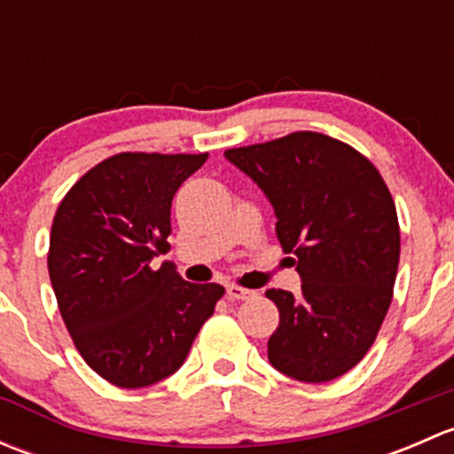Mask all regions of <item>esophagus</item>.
Masks as SVG:
<instances>
[{
  "label": "esophagus",
  "instance_id": "obj_1",
  "mask_svg": "<svg viewBox=\"0 0 454 454\" xmlns=\"http://www.w3.org/2000/svg\"><path fill=\"white\" fill-rule=\"evenodd\" d=\"M226 292H228V299H235V301H244V299H250V296H254L253 290H248V287L235 286V283L226 286Z\"/></svg>",
  "mask_w": 454,
  "mask_h": 454
}]
</instances>
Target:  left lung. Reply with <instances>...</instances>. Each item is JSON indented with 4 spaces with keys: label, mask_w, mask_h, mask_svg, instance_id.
<instances>
[{
    "label": "left lung",
    "mask_w": 454,
    "mask_h": 454,
    "mask_svg": "<svg viewBox=\"0 0 454 454\" xmlns=\"http://www.w3.org/2000/svg\"><path fill=\"white\" fill-rule=\"evenodd\" d=\"M223 155L268 195L303 278L299 296L265 292L278 308L268 360L301 382L340 378L367 356L393 301L400 223L387 182L354 146L316 131Z\"/></svg>",
    "instance_id": "left-lung-1"
}]
</instances>
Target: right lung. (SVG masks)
<instances>
[{
  "label": "right lung",
  "instance_id": "add662e5",
  "mask_svg": "<svg viewBox=\"0 0 454 454\" xmlns=\"http://www.w3.org/2000/svg\"><path fill=\"white\" fill-rule=\"evenodd\" d=\"M208 153L125 151L72 186L54 213L48 272L72 342L100 378L140 388L176 373L223 296L189 283L167 253L171 201Z\"/></svg>",
  "mask_w": 454,
  "mask_h": 454
}]
</instances>
